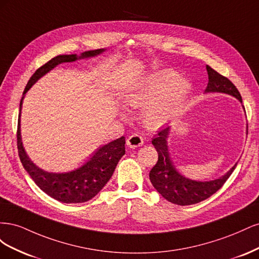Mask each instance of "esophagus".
Returning a JSON list of instances; mask_svg holds the SVG:
<instances>
[{"mask_svg":"<svg viewBox=\"0 0 259 259\" xmlns=\"http://www.w3.org/2000/svg\"><path fill=\"white\" fill-rule=\"evenodd\" d=\"M144 144V139L142 136H139L137 134H133L132 136H130L126 140V145L130 147V148H137V147H140L143 146Z\"/></svg>","mask_w":259,"mask_h":259,"instance_id":"esophagus-1","label":"esophagus"}]
</instances>
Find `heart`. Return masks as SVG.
<instances>
[{
	"label": "heart",
	"mask_w": 259,
	"mask_h": 259,
	"mask_svg": "<svg viewBox=\"0 0 259 259\" xmlns=\"http://www.w3.org/2000/svg\"><path fill=\"white\" fill-rule=\"evenodd\" d=\"M190 83L171 70H163L145 77L124 94L128 108L142 109L145 124L159 128L178 115L190 93ZM125 117V114H121Z\"/></svg>",
	"instance_id": "1"
}]
</instances>
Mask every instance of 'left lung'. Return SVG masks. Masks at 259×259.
I'll return each instance as SVG.
<instances>
[{"mask_svg": "<svg viewBox=\"0 0 259 259\" xmlns=\"http://www.w3.org/2000/svg\"><path fill=\"white\" fill-rule=\"evenodd\" d=\"M208 74V83L205 93H225L236 97L242 103V97L234 84L226 76L219 74L214 69L206 66ZM170 127L167 126L160 131L155 138L152 139V145L159 154L158 162L151 168L149 177L151 184L164 199L177 205H191L209 198L211 194L218 191L226 180L230 177L237 164L227 173L209 182H197L185 177L176 169L173 161L170 160L168 152L167 138Z\"/></svg>", "mask_w": 259, "mask_h": 259, "instance_id": "obj_1", "label": "left lung"}]
</instances>
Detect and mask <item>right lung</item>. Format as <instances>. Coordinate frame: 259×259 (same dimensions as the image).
<instances>
[{
    "mask_svg": "<svg viewBox=\"0 0 259 259\" xmlns=\"http://www.w3.org/2000/svg\"><path fill=\"white\" fill-rule=\"evenodd\" d=\"M103 52H105V49L84 52L80 56L72 54L59 55V56L52 58L45 65L38 68L30 77L20 100L19 112H21L25 94L40 77L51 71L52 69L62 62H72L77 59L95 57ZM17 147L22 166L25 167L28 174L42 191L62 203H83L95 197L111 178L116 164L125 154V137L122 136L121 138H117L113 142L100 147L92 158L79 168L68 171V173H50V171H45L37 167L27 155L21 140L19 113Z\"/></svg>",
    "mask_w": 259,
    "mask_h": 259,
    "instance_id": "obj_1",
    "label": "right lung"
}]
</instances>
